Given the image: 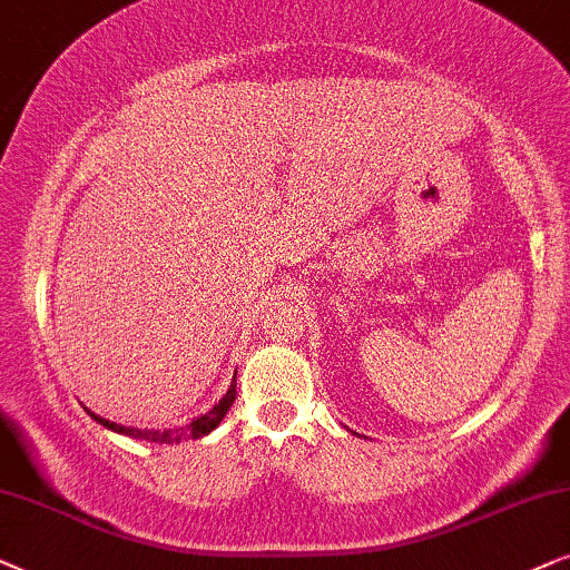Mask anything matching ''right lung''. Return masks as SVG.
I'll list each match as a JSON object with an SVG mask.
<instances>
[{
    "label": "right lung",
    "mask_w": 570,
    "mask_h": 570,
    "mask_svg": "<svg viewBox=\"0 0 570 570\" xmlns=\"http://www.w3.org/2000/svg\"><path fill=\"white\" fill-rule=\"evenodd\" d=\"M234 399H237V373H234L232 377V385L229 391L224 393L222 399H218V404H214V409H208L206 414L195 416L193 422L185 424V428H169V430H140V428H125V424H117V422H109L104 420V416H98L90 412V409L86 406V412L94 416V420L98 424H104L106 430L111 432H119V435H127V438H135V440H146V443H166V445H174V443H181V440H197L203 435H208L210 430H216L218 424H222V420L226 416V412H229Z\"/></svg>",
    "instance_id": "right-lung-1"
}]
</instances>
